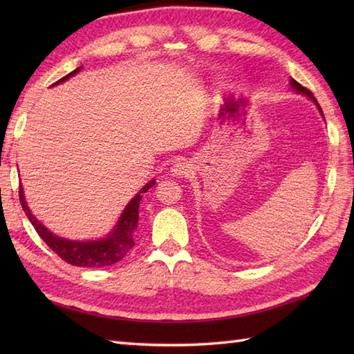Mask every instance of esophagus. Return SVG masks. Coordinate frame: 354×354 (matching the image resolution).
<instances>
[{
	"label": "esophagus",
	"instance_id": "obj_1",
	"mask_svg": "<svg viewBox=\"0 0 354 354\" xmlns=\"http://www.w3.org/2000/svg\"><path fill=\"white\" fill-rule=\"evenodd\" d=\"M189 170H190V167H189V164H187V162H178L171 167V173L175 176H184V175H187V173H189Z\"/></svg>",
	"mask_w": 354,
	"mask_h": 354
}]
</instances>
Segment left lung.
<instances>
[{
	"label": "left lung",
	"mask_w": 354,
	"mask_h": 354,
	"mask_svg": "<svg viewBox=\"0 0 354 354\" xmlns=\"http://www.w3.org/2000/svg\"><path fill=\"white\" fill-rule=\"evenodd\" d=\"M290 86L293 88V89H295V91H298V93H303V94H306L307 97H310V99L315 102V103H317V106H318V109L321 111V114H322V109H321V106H319V104H318V102H317V99H315V97H313V94L309 91V89H307L306 86H303V85H299L298 84V82L297 80H290Z\"/></svg>",
	"instance_id": "8db88e82"
}]
</instances>
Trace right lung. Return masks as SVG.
<instances>
[{
    "label": "right lung",
    "mask_w": 354,
    "mask_h": 354,
    "mask_svg": "<svg viewBox=\"0 0 354 354\" xmlns=\"http://www.w3.org/2000/svg\"><path fill=\"white\" fill-rule=\"evenodd\" d=\"M82 66L66 74L65 77L57 80L56 84L65 82L68 77L74 76ZM55 84V85H56ZM155 184V181H150L147 185L142 187V190L135 196L124 212L120 217L115 230L103 240H94V242H73V240H65L62 237H57L44 227L42 223L36 221V217L30 213V209L26 204L24 193H22V187H19V201L22 209H24L28 221L32 222L36 232L39 237L48 245L53 252H56L64 261L70 263L73 266H82V268H103L114 265V263L122 260L124 255L133 248V231L138 227V207L140 201L142 198V193H146L150 187Z\"/></svg>",
    "instance_id": "add662e5"
}]
</instances>
